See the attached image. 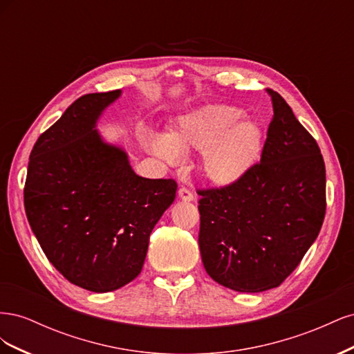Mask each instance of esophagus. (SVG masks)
<instances>
[{
	"label": "esophagus",
	"instance_id": "34e87169",
	"mask_svg": "<svg viewBox=\"0 0 354 354\" xmlns=\"http://www.w3.org/2000/svg\"><path fill=\"white\" fill-rule=\"evenodd\" d=\"M178 198L183 201V202H192L195 199V196H194V194H192V192H189L187 189H185V187H181L180 190H178Z\"/></svg>",
	"mask_w": 354,
	"mask_h": 354
}]
</instances>
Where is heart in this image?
<instances>
[{"label": "heart", "instance_id": "b5f03b06", "mask_svg": "<svg viewBox=\"0 0 354 354\" xmlns=\"http://www.w3.org/2000/svg\"><path fill=\"white\" fill-rule=\"evenodd\" d=\"M146 146L168 164H178L181 152L202 151L201 169L212 185L238 183L259 164L264 147L261 125L229 104H205L183 115L174 130L146 137Z\"/></svg>", "mask_w": 354, "mask_h": 354}]
</instances>
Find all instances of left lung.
<instances>
[{
    "label": "left lung",
    "mask_w": 354,
    "mask_h": 354,
    "mask_svg": "<svg viewBox=\"0 0 354 354\" xmlns=\"http://www.w3.org/2000/svg\"><path fill=\"white\" fill-rule=\"evenodd\" d=\"M260 164L238 183L199 190V250L217 283L238 292L279 286L316 241L326 209L325 164L279 93Z\"/></svg>",
    "instance_id": "8db88e82"
}]
</instances>
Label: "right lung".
I'll return each mask as SVG.
<instances>
[{
  "label": "right lung",
  "instance_id": "obj_1",
  "mask_svg": "<svg viewBox=\"0 0 354 354\" xmlns=\"http://www.w3.org/2000/svg\"><path fill=\"white\" fill-rule=\"evenodd\" d=\"M122 91L85 94L42 133L25 185L30 229L50 263L73 285L109 292L140 274L155 224L177 183L137 176L121 146L97 130Z\"/></svg>",
  "mask_w": 354,
  "mask_h": 354
}]
</instances>
